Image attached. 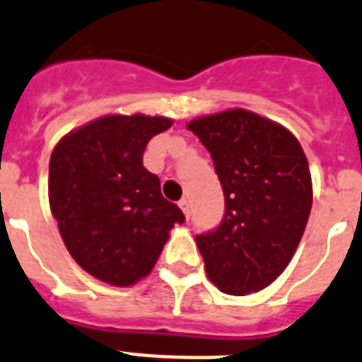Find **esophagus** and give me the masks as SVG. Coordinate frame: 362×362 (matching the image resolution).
Listing matches in <instances>:
<instances>
[{"label": "esophagus", "instance_id": "obj_1", "mask_svg": "<svg viewBox=\"0 0 362 362\" xmlns=\"http://www.w3.org/2000/svg\"><path fill=\"white\" fill-rule=\"evenodd\" d=\"M178 206H180V209H182V211H184L185 218H189V215H191V209H189V202H187V200H185V199H182V200H180V202H178Z\"/></svg>", "mask_w": 362, "mask_h": 362}]
</instances>
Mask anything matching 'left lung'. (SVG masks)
Segmentation results:
<instances>
[{"label":"left lung","mask_w":362,"mask_h":362,"mask_svg":"<svg viewBox=\"0 0 362 362\" xmlns=\"http://www.w3.org/2000/svg\"><path fill=\"white\" fill-rule=\"evenodd\" d=\"M224 189V218L197 235L209 281L228 295L257 293L290 264L312 211V175L297 138L246 109L189 122Z\"/></svg>","instance_id":"8db88e82"}]
</instances>
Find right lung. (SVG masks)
<instances>
[{
  "label": "right lung",
  "mask_w": 362,
  "mask_h": 362,
  "mask_svg": "<svg viewBox=\"0 0 362 362\" xmlns=\"http://www.w3.org/2000/svg\"><path fill=\"white\" fill-rule=\"evenodd\" d=\"M171 125L163 116H102L50 155V211L72 259L98 281L131 286L149 275L169 229L185 220L142 162L147 142Z\"/></svg>",
  "instance_id": "obj_1"
}]
</instances>
